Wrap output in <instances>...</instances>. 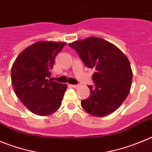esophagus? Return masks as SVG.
Returning a JSON list of instances; mask_svg holds the SVG:
<instances>
[{"label":"esophagus","instance_id":"1","mask_svg":"<svg viewBox=\"0 0 152 152\" xmlns=\"http://www.w3.org/2000/svg\"><path fill=\"white\" fill-rule=\"evenodd\" d=\"M69 86L72 88H78V85H69Z\"/></svg>","mask_w":152,"mask_h":152}]
</instances>
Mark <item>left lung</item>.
I'll list each match as a JSON object with an SVG mask.
<instances>
[{
  "mask_svg": "<svg viewBox=\"0 0 152 152\" xmlns=\"http://www.w3.org/2000/svg\"><path fill=\"white\" fill-rule=\"evenodd\" d=\"M88 68L94 73V87L88 86L91 94L81 105L86 113L104 117L115 111L130 91L133 72L125 55L114 44L102 38L90 37L69 43Z\"/></svg>",
  "mask_w": 152,
  "mask_h": 152,
  "instance_id": "8db88e82",
  "label": "left lung"
}]
</instances>
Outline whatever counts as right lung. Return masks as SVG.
Segmentation results:
<instances>
[{"label": "right lung", "instance_id": "obj_1", "mask_svg": "<svg viewBox=\"0 0 152 152\" xmlns=\"http://www.w3.org/2000/svg\"><path fill=\"white\" fill-rule=\"evenodd\" d=\"M66 42L38 41L24 49L11 69L13 90L20 101L34 114L46 116L60 108L66 84L51 80L55 55Z\"/></svg>", "mask_w": 152, "mask_h": 152}]
</instances>
